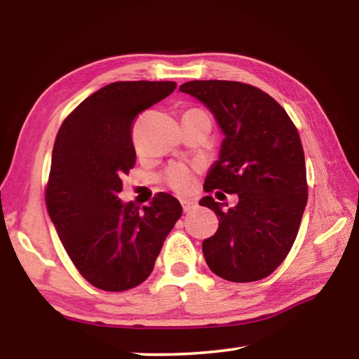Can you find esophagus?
I'll return each mask as SVG.
<instances>
[{"mask_svg":"<svg viewBox=\"0 0 359 359\" xmlns=\"http://www.w3.org/2000/svg\"><path fill=\"white\" fill-rule=\"evenodd\" d=\"M196 199H182V208H184V212H188L196 208Z\"/></svg>","mask_w":359,"mask_h":359,"instance_id":"obj_1","label":"esophagus"}]
</instances>
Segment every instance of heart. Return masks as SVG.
<instances>
[{"mask_svg":"<svg viewBox=\"0 0 359 359\" xmlns=\"http://www.w3.org/2000/svg\"><path fill=\"white\" fill-rule=\"evenodd\" d=\"M166 180L169 187L174 188V190L185 193L191 190V187L194 185V174L190 168L184 165H174L168 169Z\"/></svg>","mask_w":359,"mask_h":359,"instance_id":"obj_1","label":"heart"}]
</instances>
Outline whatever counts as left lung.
<instances>
[{
    "mask_svg": "<svg viewBox=\"0 0 359 359\" xmlns=\"http://www.w3.org/2000/svg\"><path fill=\"white\" fill-rule=\"evenodd\" d=\"M179 90L203 102L223 133L204 190L239 198L234 208L212 196L199 201L218 218L203 242L205 263L224 280H261L287 258L307 204L301 137L285 109L252 85L191 81Z\"/></svg>",
    "mask_w": 359,
    "mask_h": 359,
    "instance_id": "1",
    "label": "left lung"
}]
</instances>
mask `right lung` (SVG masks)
<instances>
[{"label":"right lung","mask_w":359,"mask_h":359,"mask_svg":"<svg viewBox=\"0 0 359 359\" xmlns=\"http://www.w3.org/2000/svg\"><path fill=\"white\" fill-rule=\"evenodd\" d=\"M175 82H114L83 100L60 128L46 203L66 253L83 278L104 291L137 287L154 271L182 215L172 194L139 209L123 203L121 179L136 163L131 123L165 100Z\"/></svg>","instance_id":"add662e5"}]
</instances>
